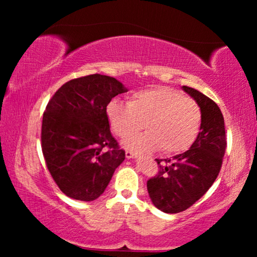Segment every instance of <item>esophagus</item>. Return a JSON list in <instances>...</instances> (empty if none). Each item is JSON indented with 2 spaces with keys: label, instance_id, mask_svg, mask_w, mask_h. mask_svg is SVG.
<instances>
[{
  "label": "esophagus",
  "instance_id": "34e87169",
  "mask_svg": "<svg viewBox=\"0 0 257 257\" xmlns=\"http://www.w3.org/2000/svg\"><path fill=\"white\" fill-rule=\"evenodd\" d=\"M125 156H126V158H127V159H132V158H136V153L131 152V151H126Z\"/></svg>",
  "mask_w": 257,
  "mask_h": 257
}]
</instances>
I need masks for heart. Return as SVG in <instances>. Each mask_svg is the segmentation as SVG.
Masks as SVG:
<instances>
[{
  "mask_svg": "<svg viewBox=\"0 0 257 257\" xmlns=\"http://www.w3.org/2000/svg\"><path fill=\"white\" fill-rule=\"evenodd\" d=\"M106 113L111 128L121 139L131 138L145 126L146 133L126 143L138 152L158 149L165 154L185 152L198 138L202 125L201 106L168 86L137 91L128 103L112 100Z\"/></svg>",
  "mask_w": 257,
  "mask_h": 257,
  "instance_id": "obj_1",
  "label": "heart"
}]
</instances>
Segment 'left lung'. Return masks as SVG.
Masks as SVG:
<instances>
[{
  "label": "left lung",
  "instance_id": "1",
  "mask_svg": "<svg viewBox=\"0 0 257 257\" xmlns=\"http://www.w3.org/2000/svg\"><path fill=\"white\" fill-rule=\"evenodd\" d=\"M201 106L202 125L191 149L172 159H156L158 173L147 180L153 205L165 213H180L194 205L220 173L227 147L220 107L200 91L182 87Z\"/></svg>",
  "mask_w": 257,
  "mask_h": 257
}]
</instances>
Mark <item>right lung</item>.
<instances>
[{
  "label": "right lung",
  "mask_w": 257,
  "mask_h": 257,
  "mask_svg": "<svg viewBox=\"0 0 257 257\" xmlns=\"http://www.w3.org/2000/svg\"><path fill=\"white\" fill-rule=\"evenodd\" d=\"M127 91L99 73L69 80L56 91L42 120V152L52 179L69 198L93 201L103 194L125 151L111 135L106 107Z\"/></svg>",
  "instance_id": "1"
}]
</instances>
